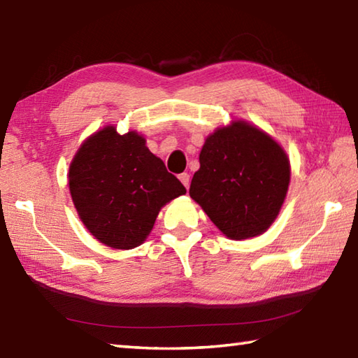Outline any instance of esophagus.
Instances as JSON below:
<instances>
[{
	"instance_id": "esophagus-1",
	"label": "esophagus",
	"mask_w": 358,
	"mask_h": 358,
	"mask_svg": "<svg viewBox=\"0 0 358 358\" xmlns=\"http://www.w3.org/2000/svg\"><path fill=\"white\" fill-rule=\"evenodd\" d=\"M178 178H180L181 183L185 185V187L187 189V187H189V181H191V178H189V173H187V172L180 173V175H178Z\"/></svg>"
}]
</instances>
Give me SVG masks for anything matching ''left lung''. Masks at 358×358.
Listing matches in <instances>:
<instances>
[{
    "mask_svg": "<svg viewBox=\"0 0 358 358\" xmlns=\"http://www.w3.org/2000/svg\"><path fill=\"white\" fill-rule=\"evenodd\" d=\"M291 169L278 144L243 121L206 138L189 195L226 237L264 232L277 218Z\"/></svg>",
    "mask_w": 358,
    "mask_h": 358,
    "instance_id": "8db88e82",
    "label": "left lung"
}]
</instances>
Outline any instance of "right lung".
<instances>
[{"label": "right lung", "instance_id": "1", "mask_svg": "<svg viewBox=\"0 0 358 358\" xmlns=\"http://www.w3.org/2000/svg\"><path fill=\"white\" fill-rule=\"evenodd\" d=\"M69 189L81 222L113 249L140 246L159 209L186 194L141 135H120L112 126L83 143L71 163Z\"/></svg>", "mask_w": 358, "mask_h": 358}]
</instances>
